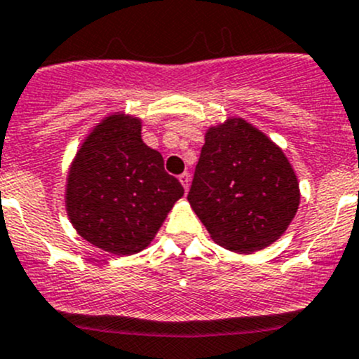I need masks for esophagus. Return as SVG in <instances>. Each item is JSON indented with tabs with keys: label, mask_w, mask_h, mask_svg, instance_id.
<instances>
[{
	"label": "esophagus",
	"mask_w": 359,
	"mask_h": 359,
	"mask_svg": "<svg viewBox=\"0 0 359 359\" xmlns=\"http://www.w3.org/2000/svg\"><path fill=\"white\" fill-rule=\"evenodd\" d=\"M179 180H180V184H182V187H184V191H189V184H191V177L187 175V173H182V175H179Z\"/></svg>",
	"instance_id": "esophagus-1"
}]
</instances>
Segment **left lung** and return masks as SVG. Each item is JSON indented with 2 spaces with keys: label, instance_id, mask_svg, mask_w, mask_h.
Here are the masks:
<instances>
[{
  "label": "left lung",
  "instance_id": "8db88e82",
  "mask_svg": "<svg viewBox=\"0 0 359 359\" xmlns=\"http://www.w3.org/2000/svg\"><path fill=\"white\" fill-rule=\"evenodd\" d=\"M187 199L215 243L251 255L287 230L301 194L284 151L233 116L206 130Z\"/></svg>",
  "mask_w": 359,
  "mask_h": 359
}]
</instances>
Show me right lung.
I'll return each mask as SVG.
<instances>
[{
  "mask_svg": "<svg viewBox=\"0 0 359 359\" xmlns=\"http://www.w3.org/2000/svg\"><path fill=\"white\" fill-rule=\"evenodd\" d=\"M141 118L104 116L79 148L67 177L70 224L93 246L134 255L149 246L184 187L141 137Z\"/></svg>",
  "mask_w": 359,
  "mask_h": 359,
  "instance_id": "1",
  "label": "right lung"
}]
</instances>
